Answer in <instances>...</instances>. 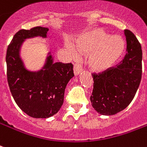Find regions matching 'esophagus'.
I'll return each mask as SVG.
<instances>
[{
	"label": "esophagus",
	"mask_w": 147,
	"mask_h": 147,
	"mask_svg": "<svg viewBox=\"0 0 147 147\" xmlns=\"http://www.w3.org/2000/svg\"><path fill=\"white\" fill-rule=\"evenodd\" d=\"M82 71V67L80 64L76 63L75 65H74V73H75V76H78L79 74L81 73V71Z\"/></svg>",
	"instance_id": "1"
}]
</instances>
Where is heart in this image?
Returning <instances> with one entry per match:
<instances>
[{
  "instance_id": "b5f03b06",
  "label": "heart",
  "mask_w": 147,
  "mask_h": 147,
  "mask_svg": "<svg viewBox=\"0 0 147 147\" xmlns=\"http://www.w3.org/2000/svg\"><path fill=\"white\" fill-rule=\"evenodd\" d=\"M73 55L90 54L88 65L95 71H104L117 63L125 51V42L119 35H110L96 29L78 37L74 47L69 45Z\"/></svg>"
}]
</instances>
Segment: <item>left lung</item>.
I'll return each mask as SVG.
<instances>
[{
  "label": "left lung",
  "mask_w": 147,
  "mask_h": 147,
  "mask_svg": "<svg viewBox=\"0 0 147 147\" xmlns=\"http://www.w3.org/2000/svg\"><path fill=\"white\" fill-rule=\"evenodd\" d=\"M126 54L123 61L102 73L92 74V106L101 115L118 113L129 105L142 77L141 45L129 30H124Z\"/></svg>",
  "instance_id": "8db88e82"
}]
</instances>
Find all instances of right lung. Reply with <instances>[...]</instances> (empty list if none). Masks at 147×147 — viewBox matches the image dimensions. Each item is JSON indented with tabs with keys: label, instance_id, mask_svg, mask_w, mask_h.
Here are the masks:
<instances>
[{
	"label": "right lung",
	"instance_id": "1",
	"mask_svg": "<svg viewBox=\"0 0 147 147\" xmlns=\"http://www.w3.org/2000/svg\"><path fill=\"white\" fill-rule=\"evenodd\" d=\"M48 31L43 27L20 30L7 49V77L12 96L21 110L37 119L49 118L59 112L66 86L74 76L73 65L54 62L51 52L41 70L31 71L25 68L20 56L23 42L34 37L45 38Z\"/></svg>",
	"mask_w": 147,
	"mask_h": 147
}]
</instances>
